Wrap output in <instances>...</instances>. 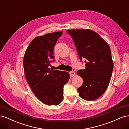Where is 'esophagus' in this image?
<instances>
[{
    "label": "esophagus",
    "instance_id": "obj_1",
    "mask_svg": "<svg viewBox=\"0 0 129 129\" xmlns=\"http://www.w3.org/2000/svg\"><path fill=\"white\" fill-rule=\"evenodd\" d=\"M69 75H70V77H72L75 75V72H74V71H72L71 72H69Z\"/></svg>",
    "mask_w": 129,
    "mask_h": 129
}]
</instances>
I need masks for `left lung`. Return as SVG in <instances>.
<instances>
[{
    "instance_id": "1",
    "label": "left lung",
    "mask_w": 129,
    "mask_h": 129,
    "mask_svg": "<svg viewBox=\"0 0 129 129\" xmlns=\"http://www.w3.org/2000/svg\"><path fill=\"white\" fill-rule=\"evenodd\" d=\"M67 33L73 39L80 61L85 59V68L77 71L83 79L78 88L79 95L85 100H95L106 90L111 77L114 63L110 47L90 29H72Z\"/></svg>"
}]
</instances>
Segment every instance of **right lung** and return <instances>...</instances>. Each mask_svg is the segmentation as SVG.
Instances as JSON below:
<instances>
[{"label": "right lung", "instance_id": "add662e5", "mask_svg": "<svg viewBox=\"0 0 129 129\" xmlns=\"http://www.w3.org/2000/svg\"><path fill=\"white\" fill-rule=\"evenodd\" d=\"M62 32L35 38L24 55V72L27 82L34 95L48 105H57L63 98V86L69 79L68 72L48 68L54 62V47Z\"/></svg>", "mask_w": 129, "mask_h": 129}]
</instances>
